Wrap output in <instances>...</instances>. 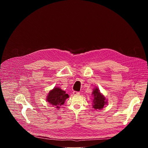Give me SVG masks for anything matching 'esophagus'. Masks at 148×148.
Returning a JSON list of instances; mask_svg holds the SVG:
<instances>
[{
	"instance_id": "1",
	"label": "esophagus",
	"mask_w": 148,
	"mask_h": 148,
	"mask_svg": "<svg viewBox=\"0 0 148 148\" xmlns=\"http://www.w3.org/2000/svg\"><path fill=\"white\" fill-rule=\"evenodd\" d=\"M73 93L74 95H79L80 94V92L78 91H73Z\"/></svg>"
}]
</instances>
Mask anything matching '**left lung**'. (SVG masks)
Returning <instances> with one entry per match:
<instances>
[{
	"label": "left lung",
	"mask_w": 148,
	"mask_h": 148,
	"mask_svg": "<svg viewBox=\"0 0 148 148\" xmlns=\"http://www.w3.org/2000/svg\"><path fill=\"white\" fill-rule=\"evenodd\" d=\"M94 91L92 92V95L94 96V105L93 107L94 109H98L101 110L103 108L104 105L107 103V102L105 101V97L102 95L98 88H94Z\"/></svg>",
	"instance_id": "obj_1"
}]
</instances>
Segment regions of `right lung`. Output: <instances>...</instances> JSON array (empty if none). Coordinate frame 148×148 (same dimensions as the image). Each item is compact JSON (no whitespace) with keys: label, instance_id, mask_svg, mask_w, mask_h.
Returning a JSON list of instances; mask_svg holds the SVG:
<instances>
[{"label":"right lung","instance_id":"obj_1","mask_svg":"<svg viewBox=\"0 0 148 148\" xmlns=\"http://www.w3.org/2000/svg\"><path fill=\"white\" fill-rule=\"evenodd\" d=\"M69 97V96L66 93V91L61 90L60 88H54L49 93L47 101L50 104L56 106V108H59V106L64 104L66 99Z\"/></svg>","mask_w":148,"mask_h":148}]
</instances>
